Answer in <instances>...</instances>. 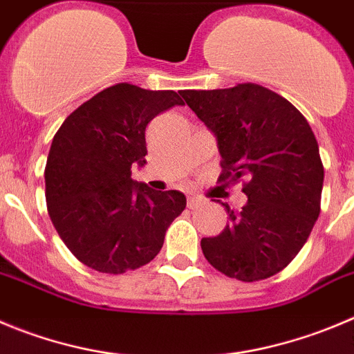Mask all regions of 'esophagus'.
I'll use <instances>...</instances> for the list:
<instances>
[{
    "label": "esophagus",
    "instance_id": "1",
    "mask_svg": "<svg viewBox=\"0 0 354 354\" xmlns=\"http://www.w3.org/2000/svg\"><path fill=\"white\" fill-rule=\"evenodd\" d=\"M204 201L203 199H199V197H188V201H187V206L190 207V209H199V207H203L204 206Z\"/></svg>",
    "mask_w": 354,
    "mask_h": 354
}]
</instances>
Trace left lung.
I'll list each match as a JSON object with an SVG mask.
<instances>
[{"label":"left lung","instance_id":"obj_1","mask_svg":"<svg viewBox=\"0 0 354 354\" xmlns=\"http://www.w3.org/2000/svg\"><path fill=\"white\" fill-rule=\"evenodd\" d=\"M181 95L216 136L220 181L248 178L246 206H225L229 223L203 237L204 257L239 281L267 279L295 259L319 216L325 171L315 132L292 102L262 85Z\"/></svg>","mask_w":354,"mask_h":354}]
</instances>
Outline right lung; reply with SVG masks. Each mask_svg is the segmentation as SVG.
I'll list each match as a JSON object with an SVG mask.
<instances>
[{
    "label": "right lung",
    "instance_id": "obj_1",
    "mask_svg": "<svg viewBox=\"0 0 354 354\" xmlns=\"http://www.w3.org/2000/svg\"><path fill=\"white\" fill-rule=\"evenodd\" d=\"M183 104L174 91L117 84L73 111L52 140L45 167L50 220L69 252L91 269L122 274L157 257L187 199L131 178L145 166L148 122Z\"/></svg>",
    "mask_w": 354,
    "mask_h": 354
}]
</instances>
